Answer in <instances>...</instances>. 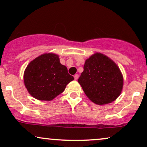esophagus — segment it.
Returning a JSON list of instances; mask_svg holds the SVG:
<instances>
[{"instance_id": "esophagus-1", "label": "esophagus", "mask_w": 147, "mask_h": 147, "mask_svg": "<svg viewBox=\"0 0 147 147\" xmlns=\"http://www.w3.org/2000/svg\"><path fill=\"white\" fill-rule=\"evenodd\" d=\"M74 78H75V80H77L79 78V75H77V74H76V75H75V76H74Z\"/></svg>"}]
</instances>
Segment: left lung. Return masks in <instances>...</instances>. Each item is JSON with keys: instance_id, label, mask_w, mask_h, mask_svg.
<instances>
[{"instance_id": "obj_1", "label": "left lung", "mask_w": 147, "mask_h": 147, "mask_svg": "<svg viewBox=\"0 0 147 147\" xmlns=\"http://www.w3.org/2000/svg\"><path fill=\"white\" fill-rule=\"evenodd\" d=\"M123 76L113 60L95 53L86 60L78 82L92 102L99 105L113 102L121 94Z\"/></svg>"}]
</instances>
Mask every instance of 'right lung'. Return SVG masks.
<instances>
[{
    "mask_svg": "<svg viewBox=\"0 0 147 147\" xmlns=\"http://www.w3.org/2000/svg\"><path fill=\"white\" fill-rule=\"evenodd\" d=\"M24 84L35 99L50 101L62 93L74 79L66 66L60 63L58 55L45 53L32 61L25 70Z\"/></svg>",
    "mask_w": 147,
    "mask_h": 147,
    "instance_id": "obj_1",
    "label": "right lung"
}]
</instances>
